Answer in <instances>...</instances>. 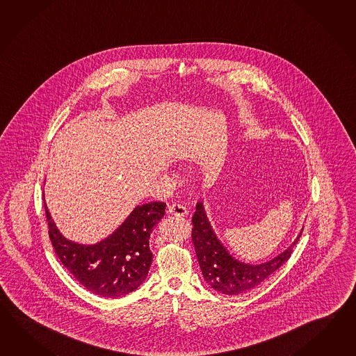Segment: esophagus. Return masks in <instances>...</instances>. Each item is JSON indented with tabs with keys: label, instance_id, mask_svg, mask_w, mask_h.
Instances as JSON below:
<instances>
[{
	"label": "esophagus",
	"instance_id": "1",
	"mask_svg": "<svg viewBox=\"0 0 356 356\" xmlns=\"http://www.w3.org/2000/svg\"><path fill=\"white\" fill-rule=\"evenodd\" d=\"M168 213L175 216V217H185L188 214V209L181 204L175 203V204L168 207Z\"/></svg>",
	"mask_w": 356,
	"mask_h": 356
}]
</instances>
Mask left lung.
Segmentation results:
<instances>
[{
	"instance_id": "8db88e82",
	"label": "left lung",
	"mask_w": 356,
	"mask_h": 356,
	"mask_svg": "<svg viewBox=\"0 0 356 356\" xmlns=\"http://www.w3.org/2000/svg\"><path fill=\"white\" fill-rule=\"evenodd\" d=\"M193 244L204 281L225 295L246 293L261 284L290 258L300 234L282 253L263 263H245L235 258L216 235L203 202H197L193 216Z\"/></svg>"
}]
</instances>
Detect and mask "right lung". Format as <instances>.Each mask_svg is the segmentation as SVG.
Wrapping results in <instances>:
<instances>
[{
  "instance_id": "1",
  "label": "right lung",
  "mask_w": 356,
  "mask_h": 356,
  "mask_svg": "<svg viewBox=\"0 0 356 356\" xmlns=\"http://www.w3.org/2000/svg\"><path fill=\"white\" fill-rule=\"evenodd\" d=\"M43 200L56 254L87 290L103 298H121L145 281L153 258L150 234L163 218L166 203L135 207L110 236L95 244H81L63 236Z\"/></svg>"
}]
</instances>
